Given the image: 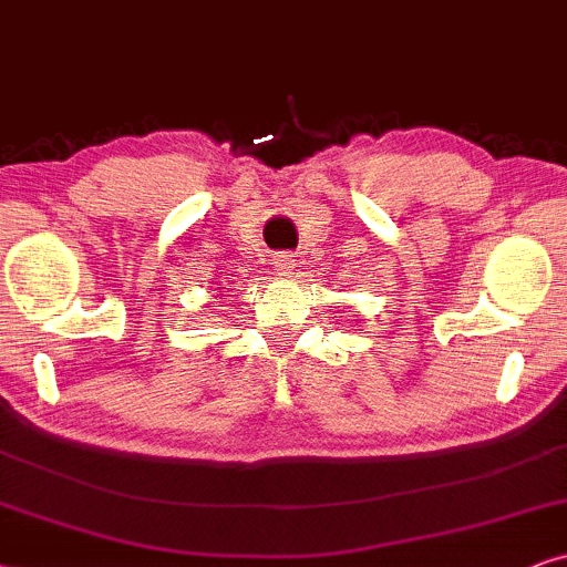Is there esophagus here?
Masks as SVG:
<instances>
[{"mask_svg":"<svg viewBox=\"0 0 567 567\" xmlns=\"http://www.w3.org/2000/svg\"><path fill=\"white\" fill-rule=\"evenodd\" d=\"M271 264H275V269L282 275V271H288L292 267V259H290V254H277L275 259H271Z\"/></svg>","mask_w":567,"mask_h":567,"instance_id":"obj_1","label":"esophagus"}]
</instances>
